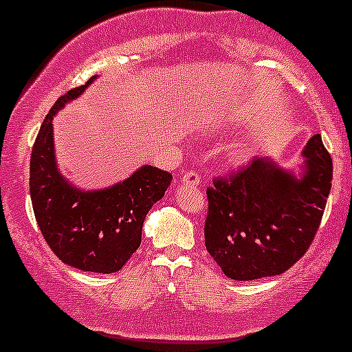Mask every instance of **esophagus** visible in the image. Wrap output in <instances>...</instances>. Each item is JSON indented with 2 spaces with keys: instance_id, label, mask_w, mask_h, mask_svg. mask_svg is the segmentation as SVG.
<instances>
[{
  "instance_id": "34e87169",
  "label": "esophagus",
  "mask_w": 352,
  "mask_h": 352,
  "mask_svg": "<svg viewBox=\"0 0 352 352\" xmlns=\"http://www.w3.org/2000/svg\"><path fill=\"white\" fill-rule=\"evenodd\" d=\"M181 181H183V184H191V186H197V184H199V176H197V173H195V171H188V173H184L183 176H181Z\"/></svg>"
}]
</instances>
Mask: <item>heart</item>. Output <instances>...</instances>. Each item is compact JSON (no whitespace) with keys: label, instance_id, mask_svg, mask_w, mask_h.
Instances as JSON below:
<instances>
[{"label":"heart","instance_id":"obj_1","mask_svg":"<svg viewBox=\"0 0 352 352\" xmlns=\"http://www.w3.org/2000/svg\"><path fill=\"white\" fill-rule=\"evenodd\" d=\"M236 157H238V160H244V157H246V156H244V153H243V151H239V153H238V156H236Z\"/></svg>","mask_w":352,"mask_h":352}]
</instances>
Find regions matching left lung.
Instances as JSON below:
<instances>
[{
    "label": "left lung",
    "mask_w": 352,
    "mask_h": 352,
    "mask_svg": "<svg viewBox=\"0 0 352 352\" xmlns=\"http://www.w3.org/2000/svg\"><path fill=\"white\" fill-rule=\"evenodd\" d=\"M299 168L256 157L231 179L208 188L204 243L228 278L283 274L313 243L333 181V161L314 134Z\"/></svg>",
    "instance_id": "1"
}]
</instances>
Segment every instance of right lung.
Wrapping results in <instances>:
<instances>
[{
  "mask_svg": "<svg viewBox=\"0 0 352 352\" xmlns=\"http://www.w3.org/2000/svg\"><path fill=\"white\" fill-rule=\"evenodd\" d=\"M96 78L63 94L43 121L31 151L30 192L51 251L71 267L109 274L140 248L146 214L164 196L173 175L144 164L120 183L88 191L63 176L54 155L53 118Z\"/></svg>",
  "mask_w": 352,
  "mask_h": 352,
  "instance_id": "obj_1",
  "label": "right lung"
}]
</instances>
